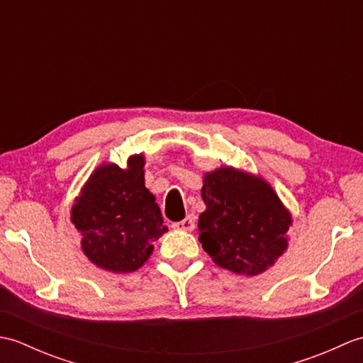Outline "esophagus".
Returning <instances> with one entry per match:
<instances>
[{"instance_id":"esophagus-1","label":"esophagus","mask_w":363,"mask_h":363,"mask_svg":"<svg viewBox=\"0 0 363 363\" xmlns=\"http://www.w3.org/2000/svg\"><path fill=\"white\" fill-rule=\"evenodd\" d=\"M172 228L177 229V230H191V229L195 228V221H194V218H191V217H186V218L181 220V221L173 223Z\"/></svg>"}]
</instances>
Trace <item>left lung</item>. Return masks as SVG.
<instances>
[{
  "label": "left lung",
  "mask_w": 363,
  "mask_h": 363,
  "mask_svg": "<svg viewBox=\"0 0 363 363\" xmlns=\"http://www.w3.org/2000/svg\"><path fill=\"white\" fill-rule=\"evenodd\" d=\"M199 242L217 265L246 276L264 273L287 248L291 218L267 182L234 168L204 176Z\"/></svg>",
  "instance_id": "1"
}]
</instances>
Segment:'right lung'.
Segmentation results:
<instances>
[{"instance_id": "obj_1", "label": "right lung", "mask_w": 363, "mask_h": 363, "mask_svg": "<svg viewBox=\"0 0 363 363\" xmlns=\"http://www.w3.org/2000/svg\"><path fill=\"white\" fill-rule=\"evenodd\" d=\"M143 156L128 168L103 165L90 176L72 209V221L82 238V251L99 268L130 273L152 251V242L168 230L159 206L145 187Z\"/></svg>"}]
</instances>
